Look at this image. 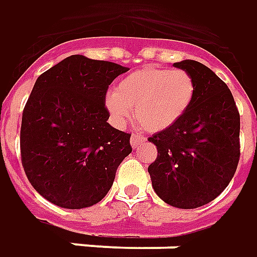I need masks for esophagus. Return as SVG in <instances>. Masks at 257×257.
Instances as JSON below:
<instances>
[{"label":"esophagus","instance_id":"1","mask_svg":"<svg viewBox=\"0 0 257 257\" xmlns=\"http://www.w3.org/2000/svg\"><path fill=\"white\" fill-rule=\"evenodd\" d=\"M145 137L144 136H141V134H138V133H136V134H133L132 136V140H130V144H132L133 148H140L143 144H145Z\"/></svg>","mask_w":257,"mask_h":257}]
</instances>
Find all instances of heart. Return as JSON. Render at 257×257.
Masks as SVG:
<instances>
[{
  "mask_svg": "<svg viewBox=\"0 0 257 257\" xmlns=\"http://www.w3.org/2000/svg\"><path fill=\"white\" fill-rule=\"evenodd\" d=\"M196 96V83L185 70L147 66L120 80L105 105L119 124L132 117L133 109L148 132H163L181 120Z\"/></svg>",
  "mask_w": 257,
  "mask_h": 257,
  "instance_id": "obj_1",
  "label": "heart"
}]
</instances>
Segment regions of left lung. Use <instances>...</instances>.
Segmentation results:
<instances>
[{"mask_svg": "<svg viewBox=\"0 0 257 257\" xmlns=\"http://www.w3.org/2000/svg\"><path fill=\"white\" fill-rule=\"evenodd\" d=\"M196 83V96L181 120L154 134L158 158L148 173L156 195L180 209L203 206L225 190L239 161V113L219 76L201 62H176Z\"/></svg>", "mask_w": 257, "mask_h": 257, "instance_id": "left-lung-1", "label": "left lung"}]
</instances>
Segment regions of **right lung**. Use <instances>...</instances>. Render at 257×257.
I'll return each instance as SVG.
<instances>
[{"label": "right lung", "instance_id": "add662e5", "mask_svg": "<svg viewBox=\"0 0 257 257\" xmlns=\"http://www.w3.org/2000/svg\"><path fill=\"white\" fill-rule=\"evenodd\" d=\"M128 67L72 55L41 74L22 116V165L34 190L65 209L102 201L132 154L130 134L108 123L109 84Z\"/></svg>", "mask_w": 257, "mask_h": 257}]
</instances>
